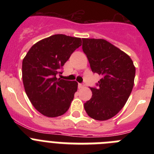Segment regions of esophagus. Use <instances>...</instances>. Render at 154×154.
<instances>
[{"mask_svg":"<svg viewBox=\"0 0 154 154\" xmlns=\"http://www.w3.org/2000/svg\"><path fill=\"white\" fill-rule=\"evenodd\" d=\"M85 86V84L84 83H79L78 84V87L79 88V89H82V88H83V87Z\"/></svg>","mask_w":154,"mask_h":154,"instance_id":"obj_1","label":"esophagus"}]
</instances>
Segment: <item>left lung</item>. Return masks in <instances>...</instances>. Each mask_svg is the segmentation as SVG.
<instances>
[{
    "mask_svg": "<svg viewBox=\"0 0 154 154\" xmlns=\"http://www.w3.org/2000/svg\"><path fill=\"white\" fill-rule=\"evenodd\" d=\"M82 50L92 72L102 76L97 87L90 88L92 98L84 108L92 119L107 120L126 104L134 85L135 66L129 55L104 39L83 38Z\"/></svg>",
    "mask_w": 154,
    "mask_h": 154,
    "instance_id": "1",
    "label": "left lung"
}]
</instances>
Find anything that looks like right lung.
I'll return each mask as SVG.
<instances>
[{
	"label": "right lung",
	"mask_w": 154,
	"mask_h": 154,
	"mask_svg": "<svg viewBox=\"0 0 154 154\" xmlns=\"http://www.w3.org/2000/svg\"><path fill=\"white\" fill-rule=\"evenodd\" d=\"M80 38L55 35L42 39L30 48L22 62L24 89L31 104L48 117L67 112L78 83L57 78L60 69L76 48Z\"/></svg>",
	"instance_id": "1"
}]
</instances>
